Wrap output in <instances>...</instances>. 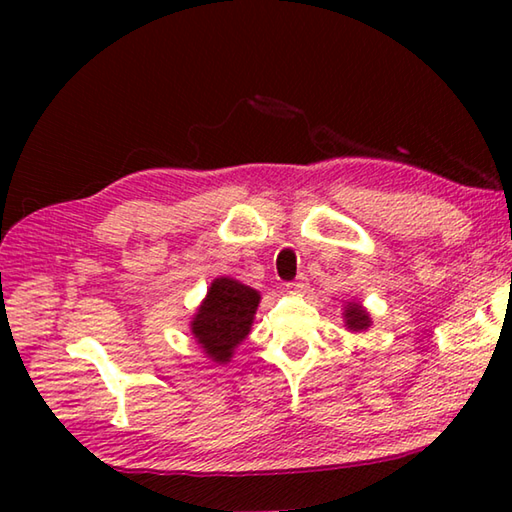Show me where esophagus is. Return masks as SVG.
Here are the masks:
<instances>
[{"label":"esophagus","mask_w":512,"mask_h":512,"mask_svg":"<svg viewBox=\"0 0 512 512\" xmlns=\"http://www.w3.org/2000/svg\"><path fill=\"white\" fill-rule=\"evenodd\" d=\"M308 288V277L299 275L295 281H288L286 284V292H290V295H301V292H306Z\"/></svg>","instance_id":"34e87169"}]
</instances>
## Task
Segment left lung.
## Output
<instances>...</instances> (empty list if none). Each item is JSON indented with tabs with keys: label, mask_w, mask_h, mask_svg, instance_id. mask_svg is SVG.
<instances>
[{
	"label": "left lung",
	"mask_w": 512,
	"mask_h": 512,
	"mask_svg": "<svg viewBox=\"0 0 512 512\" xmlns=\"http://www.w3.org/2000/svg\"><path fill=\"white\" fill-rule=\"evenodd\" d=\"M343 317H345V325L352 332H365L369 325H372V319H369V312L361 306V303H354V301L347 303Z\"/></svg>",
	"instance_id": "8db88e82"
}]
</instances>
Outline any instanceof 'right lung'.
<instances>
[{
	"label": "right lung",
	"mask_w": 512,
	"mask_h": 512,
	"mask_svg": "<svg viewBox=\"0 0 512 512\" xmlns=\"http://www.w3.org/2000/svg\"><path fill=\"white\" fill-rule=\"evenodd\" d=\"M259 292L231 277H217L198 312L193 314L191 334L215 363H228L242 343L259 306Z\"/></svg>",
	"instance_id": "right-lung-1"
}]
</instances>
